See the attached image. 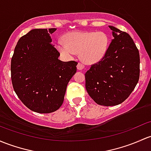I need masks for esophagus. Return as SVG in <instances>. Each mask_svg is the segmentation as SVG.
<instances>
[{
    "instance_id": "esophagus-1",
    "label": "esophagus",
    "mask_w": 151,
    "mask_h": 151,
    "mask_svg": "<svg viewBox=\"0 0 151 151\" xmlns=\"http://www.w3.org/2000/svg\"><path fill=\"white\" fill-rule=\"evenodd\" d=\"M77 69H78V70H82V69H84V68H85V67H84V66L82 64V63H79L78 64H77Z\"/></svg>"
}]
</instances>
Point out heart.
Masks as SVG:
<instances>
[{"mask_svg": "<svg viewBox=\"0 0 151 151\" xmlns=\"http://www.w3.org/2000/svg\"><path fill=\"white\" fill-rule=\"evenodd\" d=\"M63 40L55 44L60 54L71 59L79 53L82 62L88 65L100 62L110 45L109 36L104 32H71L65 35Z\"/></svg>", "mask_w": 151, "mask_h": 151, "instance_id": "b5f03b06", "label": "heart"}]
</instances>
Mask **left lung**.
<instances>
[{"label": "left lung", "instance_id": "1", "mask_svg": "<svg viewBox=\"0 0 151 151\" xmlns=\"http://www.w3.org/2000/svg\"><path fill=\"white\" fill-rule=\"evenodd\" d=\"M106 55L85 73V88L96 104L116 106L129 97L139 77V54L127 32L115 27Z\"/></svg>", "mask_w": 151, "mask_h": 151}]
</instances>
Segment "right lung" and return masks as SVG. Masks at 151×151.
Returning <instances> with one entry per match:
<instances>
[{"mask_svg": "<svg viewBox=\"0 0 151 151\" xmlns=\"http://www.w3.org/2000/svg\"><path fill=\"white\" fill-rule=\"evenodd\" d=\"M55 28L34 29L19 40L12 58L14 90L28 109L40 114L58 110L77 63L58 59L50 35Z\"/></svg>", "mask_w": 151, "mask_h": 151, "instance_id": "obj_1", "label": "right lung"}]
</instances>
